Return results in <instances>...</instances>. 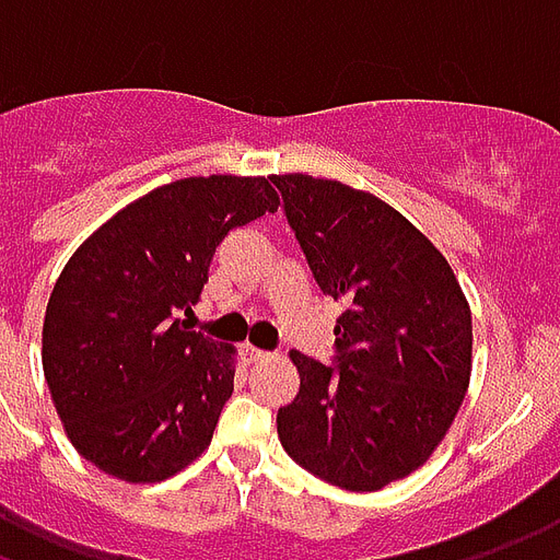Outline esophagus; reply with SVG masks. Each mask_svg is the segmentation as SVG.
<instances>
[{
  "label": "esophagus",
  "instance_id": "esophagus-1",
  "mask_svg": "<svg viewBox=\"0 0 560 560\" xmlns=\"http://www.w3.org/2000/svg\"><path fill=\"white\" fill-rule=\"evenodd\" d=\"M243 355H246V362H264L267 359V350H260V347H252V343H243Z\"/></svg>",
  "mask_w": 560,
  "mask_h": 560
}]
</instances>
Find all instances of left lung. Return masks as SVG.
<instances>
[{
  "label": "left lung",
  "instance_id": "1",
  "mask_svg": "<svg viewBox=\"0 0 560 560\" xmlns=\"http://www.w3.org/2000/svg\"><path fill=\"white\" fill-rule=\"evenodd\" d=\"M314 281L343 302L332 364L293 350L284 451L341 490L374 492L433 454L469 388L471 314L448 260L376 196L272 175Z\"/></svg>",
  "mask_w": 560,
  "mask_h": 560
}]
</instances>
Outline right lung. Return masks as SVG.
Wrapping results in <instances>:
<instances>
[{"label":"right lung","instance_id":"obj_1","mask_svg":"<svg viewBox=\"0 0 560 560\" xmlns=\"http://www.w3.org/2000/svg\"><path fill=\"white\" fill-rule=\"evenodd\" d=\"M279 210L267 177H184L115 213L65 264L44 317V374L73 448L130 483L210 445L234 350L184 317L231 228Z\"/></svg>","mask_w":560,"mask_h":560}]
</instances>
